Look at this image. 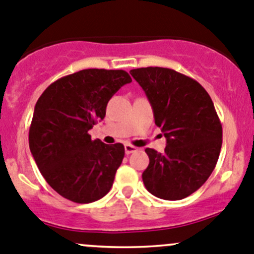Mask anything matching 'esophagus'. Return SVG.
Wrapping results in <instances>:
<instances>
[{"mask_svg":"<svg viewBox=\"0 0 254 254\" xmlns=\"http://www.w3.org/2000/svg\"><path fill=\"white\" fill-rule=\"evenodd\" d=\"M135 150H137V148H135L134 145L125 144V152H126V154H130V153L135 152Z\"/></svg>","mask_w":254,"mask_h":254,"instance_id":"obj_1","label":"esophagus"}]
</instances>
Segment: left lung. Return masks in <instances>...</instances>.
<instances>
[{"instance_id": "1", "label": "left lung", "mask_w": 254, "mask_h": 254, "mask_svg": "<svg viewBox=\"0 0 254 254\" xmlns=\"http://www.w3.org/2000/svg\"><path fill=\"white\" fill-rule=\"evenodd\" d=\"M129 74L144 90L167 139L163 153L145 149L144 187L159 199H184L209 179L220 155L222 126L211 97L196 80L168 67H139Z\"/></svg>"}]
</instances>
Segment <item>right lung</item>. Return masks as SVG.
I'll use <instances>...</instances> for the list:
<instances>
[{"mask_svg":"<svg viewBox=\"0 0 254 254\" xmlns=\"http://www.w3.org/2000/svg\"><path fill=\"white\" fill-rule=\"evenodd\" d=\"M130 81L125 70H80L50 84L37 101L29 148L44 179L65 199L89 204L111 189L125 147L92 140L89 130Z\"/></svg>","mask_w":254,"mask_h":254,"instance_id":"obj_1","label":"right lung"}]
</instances>
